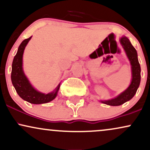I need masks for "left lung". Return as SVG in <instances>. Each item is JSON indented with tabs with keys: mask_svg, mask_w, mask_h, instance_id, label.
<instances>
[{
	"mask_svg": "<svg viewBox=\"0 0 150 150\" xmlns=\"http://www.w3.org/2000/svg\"><path fill=\"white\" fill-rule=\"evenodd\" d=\"M120 42L121 45L125 51L128 59L130 61L131 66V84L128 86L123 92L120 93L115 98L110 100H100L102 103L111 106H118L124 104V103L129 101L136 94L140 83V66L139 64L138 59V54L136 49L134 48L128 38L126 36H122L120 38Z\"/></svg>",
	"mask_w": 150,
	"mask_h": 150,
	"instance_id": "left-lung-1",
	"label": "left lung"
}]
</instances>
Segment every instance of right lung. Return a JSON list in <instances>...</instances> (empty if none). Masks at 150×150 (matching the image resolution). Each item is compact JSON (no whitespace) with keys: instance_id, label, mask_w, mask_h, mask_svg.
<instances>
[{"instance_id":"obj_1","label":"right lung","mask_w":150,"mask_h":150,"mask_svg":"<svg viewBox=\"0 0 150 150\" xmlns=\"http://www.w3.org/2000/svg\"><path fill=\"white\" fill-rule=\"evenodd\" d=\"M32 36L22 41L14 56L12 65L11 80L14 89L23 100L32 104L47 103L53 100L58 94L61 83L52 92L44 93L36 90L25 75L23 69V54Z\"/></svg>"}]
</instances>
